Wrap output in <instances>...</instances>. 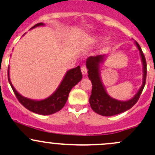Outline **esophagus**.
Returning a JSON list of instances; mask_svg holds the SVG:
<instances>
[{
	"mask_svg": "<svg viewBox=\"0 0 155 155\" xmlns=\"http://www.w3.org/2000/svg\"><path fill=\"white\" fill-rule=\"evenodd\" d=\"M81 71H82V73L83 75L87 74V68H86L85 66H82V68H81Z\"/></svg>",
	"mask_w": 155,
	"mask_h": 155,
	"instance_id": "34e87169",
	"label": "esophagus"
}]
</instances>
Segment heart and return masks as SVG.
<instances>
[{"label":"heart","mask_w":155,"mask_h":155,"mask_svg":"<svg viewBox=\"0 0 155 155\" xmlns=\"http://www.w3.org/2000/svg\"><path fill=\"white\" fill-rule=\"evenodd\" d=\"M102 39H103V36L102 35H91L86 38L85 43L88 45H94L99 43L101 41H102Z\"/></svg>","instance_id":"b5f03b06"}]
</instances>
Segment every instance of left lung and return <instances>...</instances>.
<instances>
[{"mask_svg":"<svg viewBox=\"0 0 155 155\" xmlns=\"http://www.w3.org/2000/svg\"><path fill=\"white\" fill-rule=\"evenodd\" d=\"M134 44L139 50L141 58V62L143 65V82L137 94L128 100H118L110 97L107 94L105 85L102 82L100 68L105 63L108 54L90 56L86 60V67L88 70L87 76L92 82L93 85L89 102L93 110L98 114L105 117H110L123 113L132 107L140 98V96L146 84L147 70L146 58L140 46L137 41H134Z\"/></svg>","mask_w":155,"mask_h":155,"instance_id":"8db88e82","label":"left lung"}]
</instances>
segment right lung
<instances>
[{
  "label": "right lung",
  "mask_w": 155,
  "mask_h": 155,
  "mask_svg": "<svg viewBox=\"0 0 155 155\" xmlns=\"http://www.w3.org/2000/svg\"><path fill=\"white\" fill-rule=\"evenodd\" d=\"M45 25L44 23H38L33 26L30 30ZM25 34H24V35ZM82 74L81 72L80 66L68 70L56 90L50 97L44 99H32L24 97L16 91L10 80L9 66L8 68V80L17 99L29 110L41 115L53 114L61 110L64 106L68 100L71 89L82 80Z\"/></svg>",
  "instance_id": "add662e5"
}]
</instances>
